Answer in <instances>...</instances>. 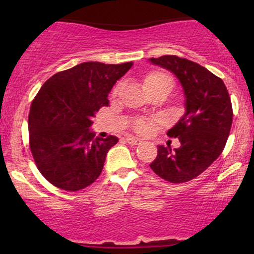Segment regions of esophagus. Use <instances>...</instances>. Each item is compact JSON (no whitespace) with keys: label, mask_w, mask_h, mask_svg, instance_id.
<instances>
[{"label":"esophagus","mask_w":254,"mask_h":254,"mask_svg":"<svg viewBox=\"0 0 254 254\" xmlns=\"http://www.w3.org/2000/svg\"><path fill=\"white\" fill-rule=\"evenodd\" d=\"M126 141H127L129 144H140L141 142H142V141L140 140V138L134 137V136H128V137H126Z\"/></svg>","instance_id":"1"}]
</instances>
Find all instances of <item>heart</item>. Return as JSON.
I'll list each match as a JSON object with an SVG mask.
<instances>
[{
    "instance_id": "obj_1",
    "label": "heart",
    "mask_w": 254,
    "mask_h": 254,
    "mask_svg": "<svg viewBox=\"0 0 254 254\" xmlns=\"http://www.w3.org/2000/svg\"><path fill=\"white\" fill-rule=\"evenodd\" d=\"M173 81L168 74L163 71H151L144 76L143 78V85L144 89L148 91H152L155 89L163 88V86H171L172 88ZM152 127V123L150 120L145 119H138L135 121V129L138 133L147 134L150 131Z\"/></svg>"
}]
</instances>
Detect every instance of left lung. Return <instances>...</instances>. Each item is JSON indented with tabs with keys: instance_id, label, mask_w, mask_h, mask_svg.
<instances>
[{
	"instance_id": "1",
	"label": "left lung",
	"mask_w": 254,
	"mask_h": 254,
	"mask_svg": "<svg viewBox=\"0 0 254 254\" xmlns=\"http://www.w3.org/2000/svg\"><path fill=\"white\" fill-rule=\"evenodd\" d=\"M149 61L171 71L185 96V113L168 130L178 137L180 147L158 145L150 164L156 175L170 183H186L201 175L216 161L227 143L232 125L230 96L223 81L195 62L163 55Z\"/></svg>"
}]
</instances>
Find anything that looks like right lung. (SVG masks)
I'll return each instance as SVG.
<instances>
[{
	"label": "right lung",
	"mask_w": 254,
	"mask_h": 254,
	"mask_svg": "<svg viewBox=\"0 0 254 254\" xmlns=\"http://www.w3.org/2000/svg\"><path fill=\"white\" fill-rule=\"evenodd\" d=\"M133 62H83L41 86L29 114L30 149L41 175L58 189L79 190L98 178L119 138L95 137L92 118Z\"/></svg>",
	"instance_id": "right-lung-1"
}]
</instances>
